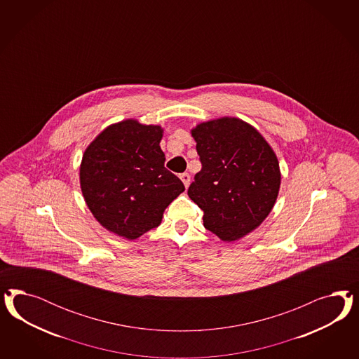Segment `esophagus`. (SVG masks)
<instances>
[{
    "label": "esophagus",
    "mask_w": 359,
    "mask_h": 359,
    "mask_svg": "<svg viewBox=\"0 0 359 359\" xmlns=\"http://www.w3.org/2000/svg\"><path fill=\"white\" fill-rule=\"evenodd\" d=\"M180 179H182L183 184L185 185V188H188V185L191 183V176H189V174L184 172V174L180 175Z\"/></svg>",
    "instance_id": "1"
}]
</instances>
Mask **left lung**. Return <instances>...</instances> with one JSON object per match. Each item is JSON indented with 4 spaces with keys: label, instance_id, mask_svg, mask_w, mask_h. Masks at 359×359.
Segmentation results:
<instances>
[{
    "label": "left lung",
    "instance_id": "left-lung-1",
    "mask_svg": "<svg viewBox=\"0 0 359 359\" xmlns=\"http://www.w3.org/2000/svg\"><path fill=\"white\" fill-rule=\"evenodd\" d=\"M191 134L203 168L188 196L204 212V226L224 242L248 236L279 195L276 154L259 131L237 117L201 122Z\"/></svg>",
    "mask_w": 359,
    "mask_h": 359
}]
</instances>
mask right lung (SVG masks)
Segmentation results:
<instances>
[{"label":"right lung","mask_w":359,"mask_h":359,"mask_svg":"<svg viewBox=\"0 0 359 359\" xmlns=\"http://www.w3.org/2000/svg\"><path fill=\"white\" fill-rule=\"evenodd\" d=\"M162 138V126L129 118L109 125L83 154L80 187L87 207L118 237L133 241L159 226L165 208L184 192L164 167Z\"/></svg>","instance_id":"obj_1"}]
</instances>
